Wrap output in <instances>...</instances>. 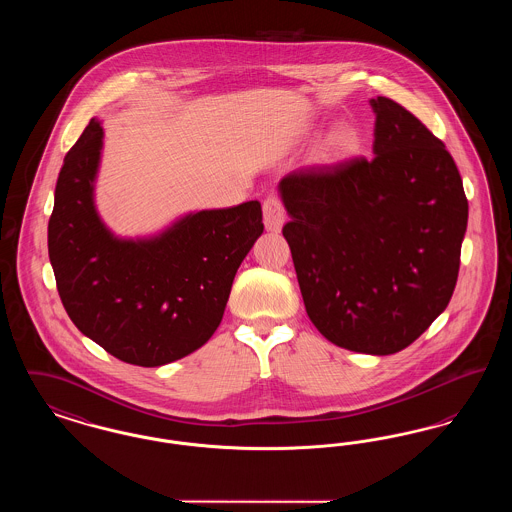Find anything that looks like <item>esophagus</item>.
Wrapping results in <instances>:
<instances>
[{
  "mask_svg": "<svg viewBox=\"0 0 512 512\" xmlns=\"http://www.w3.org/2000/svg\"><path fill=\"white\" fill-rule=\"evenodd\" d=\"M286 219H288V215H286V209H284L280 197L268 195L267 199L263 201V220H265L267 230L278 232L284 226Z\"/></svg>",
  "mask_w": 512,
  "mask_h": 512,
  "instance_id": "obj_1",
  "label": "esophagus"
}]
</instances>
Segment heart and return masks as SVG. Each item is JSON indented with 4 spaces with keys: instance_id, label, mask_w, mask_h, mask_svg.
<instances>
[{
    "instance_id": "1",
    "label": "heart",
    "mask_w": 512,
    "mask_h": 512,
    "mask_svg": "<svg viewBox=\"0 0 512 512\" xmlns=\"http://www.w3.org/2000/svg\"><path fill=\"white\" fill-rule=\"evenodd\" d=\"M347 142H349V134L347 132H340V134H336L334 136V140L330 142V149H340V147L347 146Z\"/></svg>"
}]
</instances>
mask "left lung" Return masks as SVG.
<instances>
[{
    "instance_id": "1",
    "label": "left lung",
    "mask_w": 512,
    "mask_h": 512,
    "mask_svg": "<svg viewBox=\"0 0 512 512\" xmlns=\"http://www.w3.org/2000/svg\"><path fill=\"white\" fill-rule=\"evenodd\" d=\"M370 105L372 159L297 169L278 188L311 322L338 347L391 355L449 305L468 201L439 138L393 99Z\"/></svg>"
}]
</instances>
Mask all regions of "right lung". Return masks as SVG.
I'll return each mask as SVG.
<instances>
[{
	"mask_svg": "<svg viewBox=\"0 0 512 512\" xmlns=\"http://www.w3.org/2000/svg\"><path fill=\"white\" fill-rule=\"evenodd\" d=\"M101 147L92 119L57 178L48 224L57 292L74 326L113 357L167 365L219 328L234 276L263 234L261 203L199 211L155 238L119 240L94 205Z\"/></svg>",
	"mask_w": 512,
	"mask_h": 512,
	"instance_id": "add662e5",
	"label": "right lung"
}]
</instances>
